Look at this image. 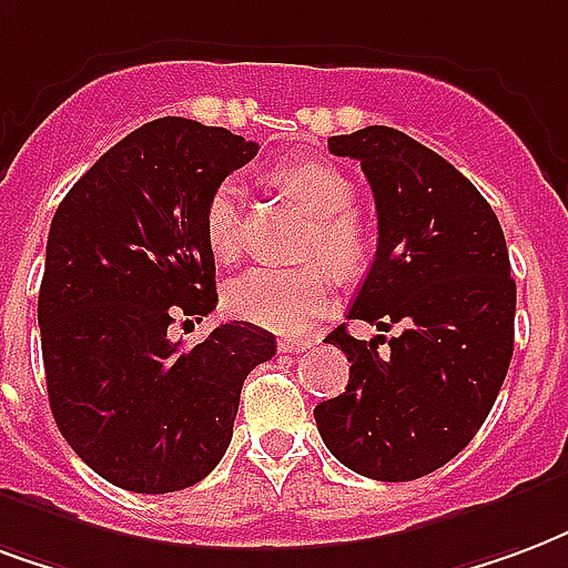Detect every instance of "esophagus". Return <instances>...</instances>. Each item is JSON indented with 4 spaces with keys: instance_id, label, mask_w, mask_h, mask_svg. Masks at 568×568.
I'll return each instance as SVG.
<instances>
[{
    "instance_id": "34e87169",
    "label": "esophagus",
    "mask_w": 568,
    "mask_h": 568,
    "mask_svg": "<svg viewBox=\"0 0 568 568\" xmlns=\"http://www.w3.org/2000/svg\"><path fill=\"white\" fill-rule=\"evenodd\" d=\"M280 352H288V355H297V352H306V348L316 346V339L313 337H283L280 343Z\"/></svg>"
}]
</instances>
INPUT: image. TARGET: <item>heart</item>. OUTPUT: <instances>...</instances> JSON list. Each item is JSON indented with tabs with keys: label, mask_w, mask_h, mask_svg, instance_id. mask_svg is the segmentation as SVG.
Masks as SVG:
<instances>
[{
	"label": "heart",
	"mask_w": 568,
	"mask_h": 568,
	"mask_svg": "<svg viewBox=\"0 0 568 568\" xmlns=\"http://www.w3.org/2000/svg\"><path fill=\"white\" fill-rule=\"evenodd\" d=\"M280 186L295 195L313 216L316 231L310 237V255L325 258L337 273L358 271L367 252V237L348 213L355 207V186L346 174L325 162H292L276 171ZM241 186L222 180L204 207V241L207 250L231 262L241 252ZM334 297V276L325 264L273 267L258 264L237 276L225 292V304L234 316L273 331H297L325 313Z\"/></svg>",
	"instance_id": "1"
}]
</instances>
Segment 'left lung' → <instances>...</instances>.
Returning <instances> with one entry per match:
<instances>
[{
    "label": "left lung",
    "instance_id": "8db88e82",
    "mask_svg": "<svg viewBox=\"0 0 568 568\" xmlns=\"http://www.w3.org/2000/svg\"><path fill=\"white\" fill-rule=\"evenodd\" d=\"M369 180L379 246L348 318L379 331V352L346 325L325 343L352 361L346 390L316 406L322 443L376 481H413L460 455L494 409L515 348V280L481 192L443 155L388 125L327 138Z\"/></svg>",
    "mask_w": 568,
    "mask_h": 568
}]
</instances>
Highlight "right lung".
Here are the masks:
<instances>
[{
  "instance_id": "1",
  "label": "right lung",
  "mask_w": 568,
  "mask_h": 568,
  "mask_svg": "<svg viewBox=\"0 0 568 568\" xmlns=\"http://www.w3.org/2000/svg\"><path fill=\"white\" fill-rule=\"evenodd\" d=\"M255 153L229 129L162 116L113 144L50 222L38 292L50 413L111 485H199L229 448L243 379L276 355L252 322L213 327L192 348L168 337L178 318L216 310L204 207Z\"/></svg>"
}]
</instances>
